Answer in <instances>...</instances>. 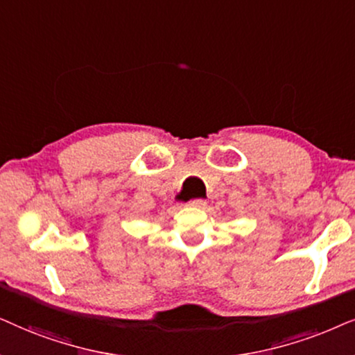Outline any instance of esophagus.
I'll list each match as a JSON object with an SVG mask.
<instances>
[{
	"label": "esophagus",
	"mask_w": 355,
	"mask_h": 355,
	"mask_svg": "<svg viewBox=\"0 0 355 355\" xmlns=\"http://www.w3.org/2000/svg\"><path fill=\"white\" fill-rule=\"evenodd\" d=\"M206 200H191L190 202H188V206H193V207H200V209H202V207H206Z\"/></svg>",
	"instance_id": "esophagus-1"
}]
</instances>
